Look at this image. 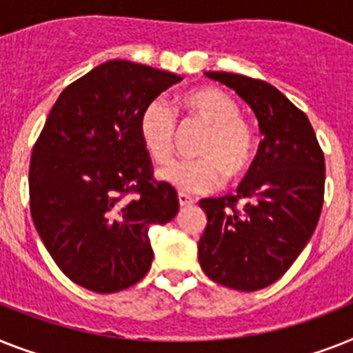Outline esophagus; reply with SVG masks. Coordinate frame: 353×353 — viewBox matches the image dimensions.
Wrapping results in <instances>:
<instances>
[{"label": "esophagus", "instance_id": "obj_1", "mask_svg": "<svg viewBox=\"0 0 353 353\" xmlns=\"http://www.w3.org/2000/svg\"><path fill=\"white\" fill-rule=\"evenodd\" d=\"M179 203L180 205H191V203H194V200L189 196L188 193H182V191H179Z\"/></svg>", "mask_w": 353, "mask_h": 353}]
</instances>
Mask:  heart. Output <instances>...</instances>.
Returning a JSON list of instances; mask_svg holds the SVG:
<instances>
[{
	"mask_svg": "<svg viewBox=\"0 0 353 353\" xmlns=\"http://www.w3.org/2000/svg\"><path fill=\"white\" fill-rule=\"evenodd\" d=\"M180 106L185 121L205 124L194 153L196 159H179L160 171V179L189 193H208L223 180L245 176L256 160L258 141L249 122L240 117V106L220 88H196L183 93ZM139 133L151 159L164 164L171 159L179 133L173 108L164 99H153L139 117Z\"/></svg>",
	"mask_w": 353,
	"mask_h": 353,
	"instance_id": "b5f03b06",
	"label": "heart"
}]
</instances>
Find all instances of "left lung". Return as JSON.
Returning a JSON list of instances; mask_svg holds the SVG:
<instances>
[{"mask_svg": "<svg viewBox=\"0 0 353 353\" xmlns=\"http://www.w3.org/2000/svg\"><path fill=\"white\" fill-rule=\"evenodd\" d=\"M205 75L252 108L263 141L234 194L200 200L208 225L198 260L212 281L252 292L281 278L316 231L325 155L307 115L272 84L227 72Z\"/></svg>", "mask_w": 353, "mask_h": 353, "instance_id": "left-lung-1", "label": "left lung"}]
</instances>
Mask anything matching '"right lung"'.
<instances>
[{
    "label": "right lung",
    "mask_w": 353,
    "mask_h": 353,
    "mask_svg": "<svg viewBox=\"0 0 353 353\" xmlns=\"http://www.w3.org/2000/svg\"><path fill=\"white\" fill-rule=\"evenodd\" d=\"M182 77L108 61L68 84L32 150L30 212L46 250L74 283L99 294L150 270V227L179 212L173 185L153 176L139 133L148 103Z\"/></svg>",
    "instance_id": "add662e5"
}]
</instances>
